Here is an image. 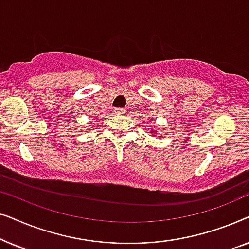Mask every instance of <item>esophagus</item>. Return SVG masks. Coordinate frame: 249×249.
Returning <instances> with one entry per match:
<instances>
[{
    "label": "esophagus",
    "mask_w": 249,
    "mask_h": 249,
    "mask_svg": "<svg viewBox=\"0 0 249 249\" xmlns=\"http://www.w3.org/2000/svg\"><path fill=\"white\" fill-rule=\"evenodd\" d=\"M114 112L117 114H124L125 113V110H124V108H115Z\"/></svg>",
    "instance_id": "obj_1"
}]
</instances>
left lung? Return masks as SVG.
<instances>
[{"instance_id": "1", "label": "left lung", "mask_w": 249, "mask_h": 249, "mask_svg": "<svg viewBox=\"0 0 249 249\" xmlns=\"http://www.w3.org/2000/svg\"><path fill=\"white\" fill-rule=\"evenodd\" d=\"M152 134H156V132H152Z\"/></svg>"}]
</instances>
